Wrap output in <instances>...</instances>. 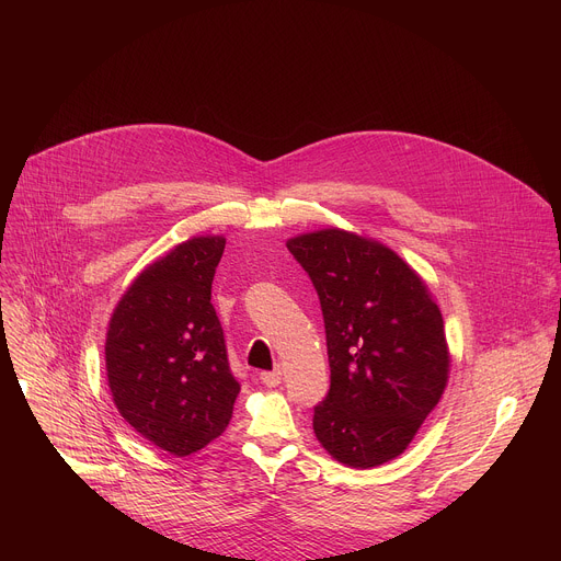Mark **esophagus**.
<instances>
[{"mask_svg": "<svg viewBox=\"0 0 561 561\" xmlns=\"http://www.w3.org/2000/svg\"><path fill=\"white\" fill-rule=\"evenodd\" d=\"M260 379H262V383H266V386H279V381H282V373L279 370H264L262 375H260Z\"/></svg>", "mask_w": 561, "mask_h": 561, "instance_id": "obj_1", "label": "esophagus"}]
</instances>
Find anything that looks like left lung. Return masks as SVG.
<instances>
[{
    "instance_id": "8db88e82",
    "label": "left lung",
    "mask_w": 561,
    "mask_h": 561,
    "mask_svg": "<svg viewBox=\"0 0 561 561\" xmlns=\"http://www.w3.org/2000/svg\"><path fill=\"white\" fill-rule=\"evenodd\" d=\"M322 304L331 390L312 431L337 461L402 455L448 381L444 319L422 277L375 239L324 228L286 242Z\"/></svg>"
}]
</instances>
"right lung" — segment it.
I'll use <instances>...</instances> for the list:
<instances>
[{"instance_id":"1","label":"right lung","mask_w":561,"mask_h":561,"mask_svg":"<svg viewBox=\"0 0 561 561\" xmlns=\"http://www.w3.org/2000/svg\"><path fill=\"white\" fill-rule=\"evenodd\" d=\"M224 237H193L144 268L113 310L106 370L119 415L178 457L217 439L239 381L210 304Z\"/></svg>"}]
</instances>
